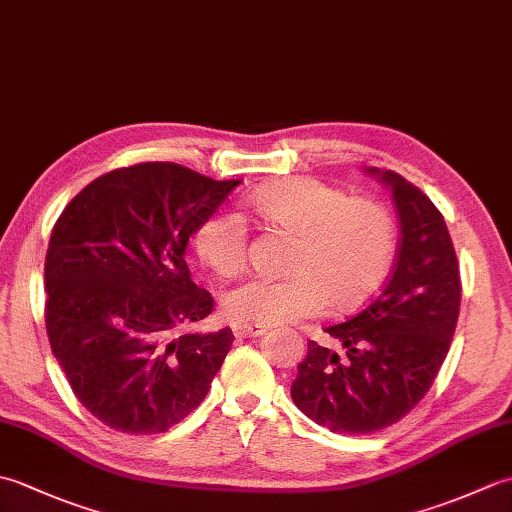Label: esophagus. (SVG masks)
<instances>
[{"label":"esophagus","instance_id":"esophagus-1","mask_svg":"<svg viewBox=\"0 0 512 512\" xmlns=\"http://www.w3.org/2000/svg\"><path fill=\"white\" fill-rule=\"evenodd\" d=\"M268 328L262 323H235L233 332L235 336H242V339H248V336H259L264 334Z\"/></svg>","mask_w":512,"mask_h":512}]
</instances>
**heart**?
<instances>
[{
    "mask_svg": "<svg viewBox=\"0 0 512 512\" xmlns=\"http://www.w3.org/2000/svg\"><path fill=\"white\" fill-rule=\"evenodd\" d=\"M266 224L297 235L288 277H248L226 292L231 319L284 323L317 317L330 306L352 312L372 301L394 270L398 222L389 206L317 178L270 182L248 198ZM193 246L200 262L233 277L248 262L250 239L242 217L215 211L198 226Z\"/></svg>",
    "mask_w": 512,
    "mask_h": 512,
    "instance_id": "1",
    "label": "heart"
}]
</instances>
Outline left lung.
Returning a JSON list of instances; mask_svg holds the SVG:
<instances>
[{
	"instance_id": "1",
	"label": "left lung",
	"mask_w": 512,
	"mask_h": 512,
	"mask_svg": "<svg viewBox=\"0 0 512 512\" xmlns=\"http://www.w3.org/2000/svg\"><path fill=\"white\" fill-rule=\"evenodd\" d=\"M394 195L400 246L385 288L325 328L343 356L308 341L290 396L334 433H374L405 418L436 380L458 325L462 279L444 217L416 184L378 171Z\"/></svg>"
}]
</instances>
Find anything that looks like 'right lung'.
I'll list each match as a JSON object with an SVG mask.
<instances>
[{
	"label": "right lung",
	"mask_w": 512,
	"mask_h": 512,
	"mask_svg": "<svg viewBox=\"0 0 512 512\" xmlns=\"http://www.w3.org/2000/svg\"><path fill=\"white\" fill-rule=\"evenodd\" d=\"M242 180L138 162L65 206L46 253V330L65 378L110 429L165 433L204 400L231 328L184 332L211 314L184 262L189 237Z\"/></svg>",
	"instance_id": "right-lung-1"
}]
</instances>
